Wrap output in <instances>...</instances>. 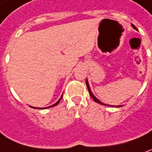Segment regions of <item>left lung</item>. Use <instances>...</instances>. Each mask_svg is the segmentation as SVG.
I'll use <instances>...</instances> for the list:
<instances>
[{
    "instance_id": "8db88e82",
    "label": "left lung",
    "mask_w": 152,
    "mask_h": 152,
    "mask_svg": "<svg viewBox=\"0 0 152 152\" xmlns=\"http://www.w3.org/2000/svg\"><path fill=\"white\" fill-rule=\"evenodd\" d=\"M132 26L135 29H137L136 27H135V26H133V25H132ZM86 86H87V89H88V91H89V94H90V96H91V97L92 98V99H93L94 101H95L96 102H97V103H99V104H102V105H104L102 102H101L100 101H99V100H98V99H96V98L95 97V96H94L93 94H92L91 91V88H90L89 84H88V81H87V80H86Z\"/></svg>"
}]
</instances>
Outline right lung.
Returning <instances> with one entry per match:
<instances>
[{"instance_id":"add662e5","label":"right lung","mask_w":152,"mask_h":152,"mask_svg":"<svg viewBox=\"0 0 152 152\" xmlns=\"http://www.w3.org/2000/svg\"><path fill=\"white\" fill-rule=\"evenodd\" d=\"M61 98H62V96H61V98H60V99H59V101H58V102H56V104H54V105H52V106H49V107H52V106H56V105H58L59 102H60V101L61 100ZM33 108H34V107H33ZM40 109H43V108H40Z\"/></svg>"}]
</instances>
